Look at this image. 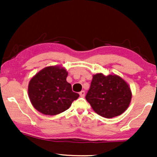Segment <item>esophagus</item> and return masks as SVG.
Returning <instances> with one entry per match:
<instances>
[{"label":"esophagus","instance_id":"1","mask_svg":"<svg viewBox=\"0 0 157 157\" xmlns=\"http://www.w3.org/2000/svg\"><path fill=\"white\" fill-rule=\"evenodd\" d=\"M85 91H81L80 92V96L81 97H85Z\"/></svg>","mask_w":157,"mask_h":157}]
</instances>
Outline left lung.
Listing matches in <instances>:
<instances>
[{
    "instance_id": "1",
    "label": "left lung",
    "mask_w": 157,
    "mask_h": 157,
    "mask_svg": "<svg viewBox=\"0 0 157 157\" xmlns=\"http://www.w3.org/2000/svg\"><path fill=\"white\" fill-rule=\"evenodd\" d=\"M131 97L130 86L121 77L97 73L93 75L86 99L97 114L113 118L125 112Z\"/></svg>"
}]
</instances>
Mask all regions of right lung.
<instances>
[{
  "instance_id": "right-lung-1",
  "label": "right lung",
  "mask_w": 157,
  "mask_h": 157,
  "mask_svg": "<svg viewBox=\"0 0 157 157\" xmlns=\"http://www.w3.org/2000/svg\"><path fill=\"white\" fill-rule=\"evenodd\" d=\"M68 71L61 66H47L29 82L28 95L33 107L45 115H57L69 109L79 97L66 81Z\"/></svg>"
}]
</instances>
